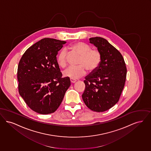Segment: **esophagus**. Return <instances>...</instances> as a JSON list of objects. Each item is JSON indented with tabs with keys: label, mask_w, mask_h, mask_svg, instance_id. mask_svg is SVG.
I'll list each match as a JSON object with an SVG mask.
<instances>
[{
	"label": "esophagus",
	"mask_w": 151,
	"mask_h": 151,
	"mask_svg": "<svg viewBox=\"0 0 151 151\" xmlns=\"http://www.w3.org/2000/svg\"><path fill=\"white\" fill-rule=\"evenodd\" d=\"M70 82H71V83H75L76 82V79H74L70 78Z\"/></svg>",
	"instance_id": "34e87169"
}]
</instances>
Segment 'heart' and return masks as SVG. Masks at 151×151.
<instances>
[{
	"label": "heart",
	"mask_w": 151,
	"mask_h": 151,
	"mask_svg": "<svg viewBox=\"0 0 151 151\" xmlns=\"http://www.w3.org/2000/svg\"><path fill=\"white\" fill-rule=\"evenodd\" d=\"M70 48L81 56L78 65L70 66L63 72L64 77L69 78L78 79L85 75L86 69L91 72L98 69L101 61V55L98 50L91 49L85 43L78 42L70 46ZM58 63L60 67L65 68L67 65V52L62 49L58 56Z\"/></svg>",
	"instance_id": "1"
}]
</instances>
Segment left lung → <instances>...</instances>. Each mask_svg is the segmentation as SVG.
<instances>
[{"instance_id": "left-lung-1", "label": "left lung", "mask_w": 151, "mask_h": 151, "mask_svg": "<svg viewBox=\"0 0 151 151\" xmlns=\"http://www.w3.org/2000/svg\"><path fill=\"white\" fill-rule=\"evenodd\" d=\"M98 48L101 61L98 69L85 77V90L82 97L93 111H106L119 100L125 86L127 69L121 53L101 37L89 39Z\"/></svg>"}]
</instances>
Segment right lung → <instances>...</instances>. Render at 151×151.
Returning <instances> with one entry per match:
<instances>
[{"mask_svg":"<svg viewBox=\"0 0 151 151\" xmlns=\"http://www.w3.org/2000/svg\"><path fill=\"white\" fill-rule=\"evenodd\" d=\"M65 41L46 38L30 47L17 69L19 92L28 106L38 113L56 111L70 86L62 78L56 56Z\"/></svg>","mask_w":151,"mask_h":151,"instance_id":"right-lung-1","label":"right lung"}]
</instances>
